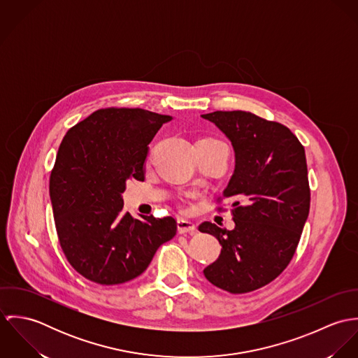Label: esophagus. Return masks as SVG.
Listing matches in <instances>:
<instances>
[{
    "instance_id": "34e87169",
    "label": "esophagus",
    "mask_w": 358,
    "mask_h": 358,
    "mask_svg": "<svg viewBox=\"0 0 358 358\" xmlns=\"http://www.w3.org/2000/svg\"><path fill=\"white\" fill-rule=\"evenodd\" d=\"M178 231L179 234H194L197 231V227L194 223L186 220V219H179L178 220Z\"/></svg>"
}]
</instances>
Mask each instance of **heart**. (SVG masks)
I'll return each instance as SVG.
<instances>
[{
    "mask_svg": "<svg viewBox=\"0 0 358 358\" xmlns=\"http://www.w3.org/2000/svg\"><path fill=\"white\" fill-rule=\"evenodd\" d=\"M205 141H210V139H205Z\"/></svg>",
    "mask_w": 358,
    "mask_h": 358,
    "instance_id": "obj_1",
    "label": "heart"
}]
</instances>
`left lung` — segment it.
<instances>
[{
  "label": "left lung",
  "instance_id": "1",
  "mask_svg": "<svg viewBox=\"0 0 358 358\" xmlns=\"http://www.w3.org/2000/svg\"><path fill=\"white\" fill-rule=\"evenodd\" d=\"M231 142L234 173L223 192L233 199L236 227L204 222L199 230L222 245L204 268L206 280L230 294H247L277 278L295 255L310 209L305 148L282 124L248 111L201 115Z\"/></svg>",
  "mask_w": 358,
  "mask_h": 358
}]
</instances>
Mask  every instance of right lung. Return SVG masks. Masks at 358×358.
<instances>
[{"label": "right lung", "instance_id": "add662e5", "mask_svg": "<svg viewBox=\"0 0 358 358\" xmlns=\"http://www.w3.org/2000/svg\"><path fill=\"white\" fill-rule=\"evenodd\" d=\"M171 115L143 108H101L64 135L50 178L62 251L83 277L117 285L141 275L176 234V220L124 212L129 179L145 180L149 143Z\"/></svg>", "mask_w": 358, "mask_h": 358}]
</instances>
